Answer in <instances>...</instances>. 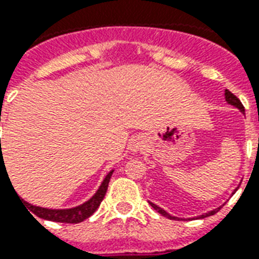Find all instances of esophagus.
Here are the masks:
<instances>
[{"instance_id": "obj_1", "label": "esophagus", "mask_w": 259, "mask_h": 259, "mask_svg": "<svg viewBox=\"0 0 259 259\" xmlns=\"http://www.w3.org/2000/svg\"><path fill=\"white\" fill-rule=\"evenodd\" d=\"M144 140L143 139H135L132 143H130V149L133 151V152H139L141 149L144 148Z\"/></svg>"}]
</instances>
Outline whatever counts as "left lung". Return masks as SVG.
I'll return each mask as SVG.
<instances>
[{
  "label": "left lung",
  "mask_w": 259,
  "mask_h": 259,
  "mask_svg": "<svg viewBox=\"0 0 259 259\" xmlns=\"http://www.w3.org/2000/svg\"><path fill=\"white\" fill-rule=\"evenodd\" d=\"M225 100H227L228 104H231V105H233V107H236L237 110H240V112H243V114H244V107H243V104H242V103H240V100H239V99H237L236 96L233 95V93H231V92L228 91V89H227V91H225ZM237 188H239V187H237ZM237 188L235 189L233 192H232V195L236 192ZM149 204H151V206H152V207H154L155 210H156V211L160 212V214H162L163 217L170 218V220H184V218L174 217V215H171V214H168V212L166 211V210H163V208H162V207H159V206H156L155 203L149 202ZM220 208H221V206H220V207H217V208H214V210H211V211L204 212V214H202V215H199V217H195V218H198V220H202V218H206V217H210V215H214L215 212L220 211Z\"/></svg>",
  "instance_id": "obj_1"
}]
</instances>
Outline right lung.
Instances as JSON below:
<instances>
[{
	"label": "right lung",
	"instance_id": "right-lung-1",
	"mask_svg": "<svg viewBox=\"0 0 259 259\" xmlns=\"http://www.w3.org/2000/svg\"><path fill=\"white\" fill-rule=\"evenodd\" d=\"M4 158H0V170L3 168ZM5 166V164H4ZM114 173V168L107 173V176L104 177V180L101 181L100 187L96 191V193L92 196L89 200H86L79 206H75V207L71 208H47V207H39V206H34L31 203L23 200L20 196L17 198L22 200V203H24L23 206L30 208V211L32 214H35L37 217L42 218V220H48V221H55V222H66V224H78V222H82L86 218H89L93 214V212L99 208L101 200L104 199L105 192L108 189V184H110L111 176ZM17 195V193H16ZM31 214V215H32Z\"/></svg>",
	"mask_w": 259,
	"mask_h": 259
}]
</instances>
